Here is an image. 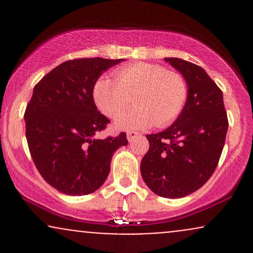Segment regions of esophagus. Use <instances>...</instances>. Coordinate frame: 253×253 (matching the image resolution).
Listing matches in <instances>:
<instances>
[{"label":"esophagus","instance_id":"esophagus-1","mask_svg":"<svg viewBox=\"0 0 253 253\" xmlns=\"http://www.w3.org/2000/svg\"><path fill=\"white\" fill-rule=\"evenodd\" d=\"M138 135H139V133L133 132V130H129V132H127V140H128L129 143H132V141L134 140V139H135Z\"/></svg>","mask_w":253,"mask_h":253}]
</instances>
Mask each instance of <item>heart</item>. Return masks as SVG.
Segmentation results:
<instances>
[{
  "label": "heart",
  "instance_id": "obj_1",
  "mask_svg": "<svg viewBox=\"0 0 253 253\" xmlns=\"http://www.w3.org/2000/svg\"><path fill=\"white\" fill-rule=\"evenodd\" d=\"M92 96L97 108L115 118L129 105L135 109L119 116V129H145L157 125L165 127L181 115L188 100V85L177 72L163 65L138 62L115 71L114 80L101 77L94 84Z\"/></svg>",
  "mask_w": 253,
  "mask_h": 253
}]
</instances>
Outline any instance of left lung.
<instances>
[{
	"instance_id": "1",
	"label": "left lung",
	"mask_w": 253,
	"mask_h": 253,
	"mask_svg": "<svg viewBox=\"0 0 253 253\" xmlns=\"http://www.w3.org/2000/svg\"><path fill=\"white\" fill-rule=\"evenodd\" d=\"M188 84L184 109L169 128L147 134L140 164L147 187L162 197L179 199L202 187L215 171L228 128L222 91L201 66L164 58Z\"/></svg>"
}]
</instances>
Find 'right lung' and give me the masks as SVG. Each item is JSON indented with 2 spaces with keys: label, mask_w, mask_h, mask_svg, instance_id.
I'll return each instance as SVG.
<instances>
[{
  "label": "right lung",
  "mask_w": 253,
  "mask_h": 253,
  "mask_svg": "<svg viewBox=\"0 0 253 253\" xmlns=\"http://www.w3.org/2000/svg\"><path fill=\"white\" fill-rule=\"evenodd\" d=\"M125 59L66 60L36 84L25 110L26 138L42 178L60 193L82 196L103 184L113 153L128 144L126 133L96 139L110 121L97 110L98 77Z\"/></svg>",
  "instance_id": "1"
}]
</instances>
